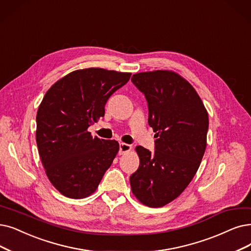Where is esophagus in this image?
I'll list each match as a JSON object with an SVG mask.
<instances>
[{"label":"esophagus","instance_id":"esophagus-1","mask_svg":"<svg viewBox=\"0 0 251 251\" xmlns=\"http://www.w3.org/2000/svg\"><path fill=\"white\" fill-rule=\"evenodd\" d=\"M132 149V146L126 143H120L119 144V153L120 154H125L126 152H128L129 150Z\"/></svg>","mask_w":251,"mask_h":251}]
</instances>
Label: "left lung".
<instances>
[{
	"label": "left lung",
	"mask_w": 251,
	"mask_h": 251,
	"mask_svg": "<svg viewBox=\"0 0 251 251\" xmlns=\"http://www.w3.org/2000/svg\"><path fill=\"white\" fill-rule=\"evenodd\" d=\"M132 82L148 103V124L155 150L137 146V171L129 177L132 192L142 204L157 208L181 195L196 175L207 145L209 118L196 89L173 71L134 74Z\"/></svg>",
	"instance_id": "8db88e82"
}]
</instances>
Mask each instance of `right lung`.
I'll return each instance as SVG.
<instances>
[{
    "label": "right lung",
    "mask_w": 251,
    "mask_h": 251,
    "mask_svg": "<svg viewBox=\"0 0 251 251\" xmlns=\"http://www.w3.org/2000/svg\"><path fill=\"white\" fill-rule=\"evenodd\" d=\"M131 75L101 68L76 70L45 94L36 117V141L49 181L65 197L91 196L111 166L118 142L93 138L87 128L104 116L108 99Z\"/></svg>",
    "instance_id": "add662e5"
}]
</instances>
